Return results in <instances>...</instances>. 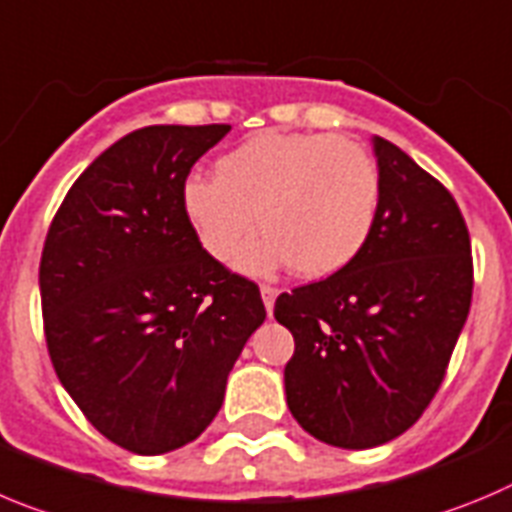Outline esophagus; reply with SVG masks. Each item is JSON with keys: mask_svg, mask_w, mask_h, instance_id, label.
Masks as SVG:
<instances>
[{"mask_svg": "<svg viewBox=\"0 0 512 512\" xmlns=\"http://www.w3.org/2000/svg\"><path fill=\"white\" fill-rule=\"evenodd\" d=\"M276 297H279V289L269 287V284H264V287H261V299H264V307L269 314H271V309H274Z\"/></svg>", "mask_w": 512, "mask_h": 512, "instance_id": "obj_1", "label": "esophagus"}]
</instances>
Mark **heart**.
<instances>
[{"label":"heart","mask_w":512,"mask_h":512,"mask_svg":"<svg viewBox=\"0 0 512 512\" xmlns=\"http://www.w3.org/2000/svg\"><path fill=\"white\" fill-rule=\"evenodd\" d=\"M378 208L381 172L368 149L317 131H261L215 162V180L182 185L185 218L213 259H231L259 223L269 236L241 264H292L304 279L345 269L368 243Z\"/></svg>","instance_id":"1"}]
</instances>
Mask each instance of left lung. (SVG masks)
I'll return each mask as SVG.
<instances>
[{
  "mask_svg": "<svg viewBox=\"0 0 512 512\" xmlns=\"http://www.w3.org/2000/svg\"><path fill=\"white\" fill-rule=\"evenodd\" d=\"M381 208L345 269L279 294L294 335L287 406L314 439L370 449L424 414L472 302V246L452 192L388 139H373Z\"/></svg>",
  "mask_w": 512,
  "mask_h": 512,
  "instance_id": "left-lung-1",
  "label": "left lung"
}]
</instances>
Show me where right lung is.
I'll return each mask as SVG.
<instances>
[{
	"mask_svg": "<svg viewBox=\"0 0 512 512\" xmlns=\"http://www.w3.org/2000/svg\"><path fill=\"white\" fill-rule=\"evenodd\" d=\"M228 124L144 126L88 164L40 259L45 340L88 421L134 454L198 439L266 320L259 287L215 261L182 185Z\"/></svg>",
	"mask_w": 512,
	"mask_h": 512,
	"instance_id": "right-lung-1",
	"label": "right lung"
}]
</instances>
